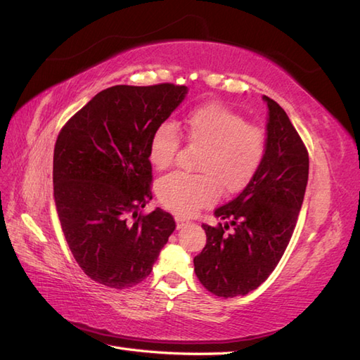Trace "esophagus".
<instances>
[{
  "instance_id": "esophagus-1",
  "label": "esophagus",
  "mask_w": 360,
  "mask_h": 360,
  "mask_svg": "<svg viewBox=\"0 0 360 360\" xmlns=\"http://www.w3.org/2000/svg\"><path fill=\"white\" fill-rule=\"evenodd\" d=\"M175 221H177V228L180 229V228H183L188 223V220H185L183 217H180V215H177V217H175Z\"/></svg>"
}]
</instances>
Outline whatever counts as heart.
Returning <instances> with one entry per match:
<instances>
[{"mask_svg": "<svg viewBox=\"0 0 360 360\" xmlns=\"http://www.w3.org/2000/svg\"><path fill=\"white\" fill-rule=\"evenodd\" d=\"M181 133L191 146L202 149L195 166L198 175L174 172L158 181L157 194L166 207L181 215L211 205L219 189L233 194L248 185L266 154L268 137L262 126L223 105H206L188 114L180 132L172 123L158 124L150 134L148 155L157 169L174 162Z\"/></svg>", "mask_w": 360, "mask_h": 360, "instance_id": "1", "label": "heart"}]
</instances>
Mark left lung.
<instances>
[{
    "label": "left lung",
    "mask_w": 360,
    "mask_h": 360,
    "mask_svg": "<svg viewBox=\"0 0 360 360\" xmlns=\"http://www.w3.org/2000/svg\"><path fill=\"white\" fill-rule=\"evenodd\" d=\"M268 148L257 172L233 200L215 210L225 220L203 225L206 245L194 257L195 276L219 297L255 290L288 246L308 183V150L285 110L266 95Z\"/></svg>",
    "instance_id": "left-lung-1"
}]
</instances>
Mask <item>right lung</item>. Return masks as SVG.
Listing matches in <instances>:
<instances>
[{
    "label": "right lung",
    "mask_w": 360,
    "mask_h": 360,
    "mask_svg": "<svg viewBox=\"0 0 360 360\" xmlns=\"http://www.w3.org/2000/svg\"><path fill=\"white\" fill-rule=\"evenodd\" d=\"M186 95L172 83L118 84L98 92L61 127L53 149V197L63 234L83 273L109 288L143 282L174 233L153 198L150 134Z\"/></svg>",
    "instance_id": "1"
}]
</instances>
